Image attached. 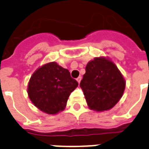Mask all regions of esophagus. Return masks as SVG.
Instances as JSON below:
<instances>
[{
  "label": "esophagus",
  "instance_id": "esophagus-1",
  "mask_svg": "<svg viewBox=\"0 0 149 149\" xmlns=\"http://www.w3.org/2000/svg\"><path fill=\"white\" fill-rule=\"evenodd\" d=\"M76 80H77V81H78V83H80V81H81V77H78V78H77V79H76Z\"/></svg>",
  "mask_w": 149,
  "mask_h": 149
}]
</instances>
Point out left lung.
Returning <instances> with one entry per match:
<instances>
[{
    "instance_id": "8db88e82",
    "label": "left lung",
    "mask_w": 149,
    "mask_h": 149,
    "mask_svg": "<svg viewBox=\"0 0 149 149\" xmlns=\"http://www.w3.org/2000/svg\"><path fill=\"white\" fill-rule=\"evenodd\" d=\"M125 86L116 64L103 56L88 63L80 83L89 109L100 112L112 109L121 99Z\"/></svg>"
}]
</instances>
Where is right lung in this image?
<instances>
[{
	"label": "right lung",
	"mask_w": 149,
	"mask_h": 149,
	"mask_svg": "<svg viewBox=\"0 0 149 149\" xmlns=\"http://www.w3.org/2000/svg\"><path fill=\"white\" fill-rule=\"evenodd\" d=\"M78 85L68 69L49 62L33 74L27 92L38 109L47 114H56L65 109L69 95Z\"/></svg>",
	"instance_id": "add662e5"
}]
</instances>
